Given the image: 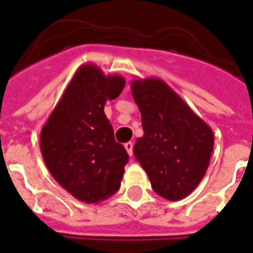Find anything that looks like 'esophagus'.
<instances>
[{
  "instance_id": "1",
  "label": "esophagus",
  "mask_w": 253,
  "mask_h": 253,
  "mask_svg": "<svg viewBox=\"0 0 253 253\" xmlns=\"http://www.w3.org/2000/svg\"><path fill=\"white\" fill-rule=\"evenodd\" d=\"M125 148H126V151L128 152V155H130V157H132V148H134V144H132V142H127V143L125 144Z\"/></svg>"
}]
</instances>
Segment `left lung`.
I'll return each instance as SVG.
<instances>
[{"label": "left lung", "mask_w": 253, "mask_h": 253, "mask_svg": "<svg viewBox=\"0 0 253 253\" xmlns=\"http://www.w3.org/2000/svg\"><path fill=\"white\" fill-rule=\"evenodd\" d=\"M131 92L144 132L134 146L135 158L158 195L171 202L184 199L210 166L211 127L161 78L134 80Z\"/></svg>", "instance_id": "obj_1"}]
</instances>
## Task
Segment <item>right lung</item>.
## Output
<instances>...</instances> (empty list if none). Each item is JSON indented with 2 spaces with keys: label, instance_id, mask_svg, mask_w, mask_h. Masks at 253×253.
I'll return each mask as SVG.
<instances>
[{
  "label": "right lung",
  "instance_id": "obj_1",
  "mask_svg": "<svg viewBox=\"0 0 253 253\" xmlns=\"http://www.w3.org/2000/svg\"><path fill=\"white\" fill-rule=\"evenodd\" d=\"M125 84L121 75L82 65L42 127L40 146L46 167L58 184L84 203L109 199L121 187L128 155L114 139L103 109Z\"/></svg>",
  "mask_w": 253,
  "mask_h": 253
}]
</instances>
